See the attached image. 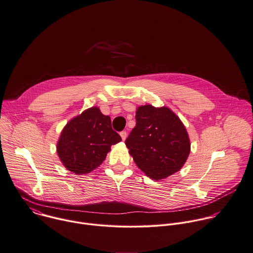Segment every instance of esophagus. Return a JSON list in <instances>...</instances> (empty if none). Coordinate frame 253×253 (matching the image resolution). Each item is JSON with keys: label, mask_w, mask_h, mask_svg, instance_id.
<instances>
[{"label": "esophagus", "mask_w": 253, "mask_h": 253, "mask_svg": "<svg viewBox=\"0 0 253 253\" xmlns=\"http://www.w3.org/2000/svg\"><path fill=\"white\" fill-rule=\"evenodd\" d=\"M120 136H121L122 140H123V141H125V140H126V137H127V133H126V131H122V132L120 133Z\"/></svg>", "instance_id": "esophagus-1"}]
</instances>
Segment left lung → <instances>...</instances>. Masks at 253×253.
Returning a JSON list of instances; mask_svg holds the SVG:
<instances>
[{
	"label": "left lung",
	"mask_w": 253,
	"mask_h": 253,
	"mask_svg": "<svg viewBox=\"0 0 253 253\" xmlns=\"http://www.w3.org/2000/svg\"><path fill=\"white\" fill-rule=\"evenodd\" d=\"M136 126L125 141L137 167L154 180L177 172L190 154V140L179 117L169 107L141 105Z\"/></svg>",
	"instance_id": "obj_1"
}]
</instances>
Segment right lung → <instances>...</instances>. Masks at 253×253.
Instances as JSON below:
<instances>
[{
    "label": "right lung",
    "instance_id": "right-lung-1",
    "mask_svg": "<svg viewBox=\"0 0 253 253\" xmlns=\"http://www.w3.org/2000/svg\"><path fill=\"white\" fill-rule=\"evenodd\" d=\"M120 141L121 137L111 127L110 117L93 106L66 124L57 143V154L68 170L86 174L98 168L110 147Z\"/></svg>",
    "mask_w": 253,
    "mask_h": 253
}]
</instances>
